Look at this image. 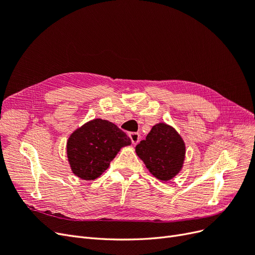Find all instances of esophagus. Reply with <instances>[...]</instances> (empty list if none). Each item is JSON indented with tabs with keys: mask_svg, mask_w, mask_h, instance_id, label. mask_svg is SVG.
<instances>
[{
	"mask_svg": "<svg viewBox=\"0 0 255 255\" xmlns=\"http://www.w3.org/2000/svg\"><path fill=\"white\" fill-rule=\"evenodd\" d=\"M129 138H130V140H132V142L134 143V144H136V143H138V141L140 140V134L139 133H129Z\"/></svg>",
	"mask_w": 255,
	"mask_h": 255,
	"instance_id": "esophagus-1",
	"label": "esophagus"
}]
</instances>
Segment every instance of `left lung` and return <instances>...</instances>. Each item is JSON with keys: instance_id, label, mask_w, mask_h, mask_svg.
Returning a JSON list of instances; mask_svg holds the SVG:
<instances>
[{"instance_id": "obj_1", "label": "left lung", "mask_w": 255, "mask_h": 255, "mask_svg": "<svg viewBox=\"0 0 255 255\" xmlns=\"http://www.w3.org/2000/svg\"><path fill=\"white\" fill-rule=\"evenodd\" d=\"M135 150L148 170L161 182L170 181L182 170L186 153L181 135L163 122L154 126Z\"/></svg>"}]
</instances>
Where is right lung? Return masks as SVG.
<instances>
[{
    "mask_svg": "<svg viewBox=\"0 0 255 255\" xmlns=\"http://www.w3.org/2000/svg\"><path fill=\"white\" fill-rule=\"evenodd\" d=\"M129 144V137L113 122L94 119L68 138V161L76 176L94 181L110 167L120 149Z\"/></svg>",
    "mask_w": 255,
    "mask_h": 255,
    "instance_id": "1",
    "label": "right lung"
}]
</instances>
